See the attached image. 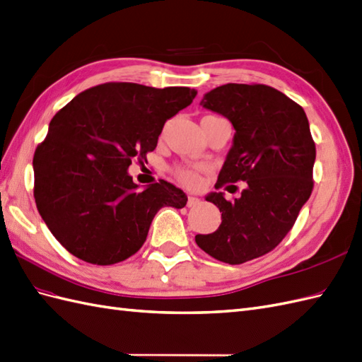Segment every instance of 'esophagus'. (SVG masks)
<instances>
[{
    "label": "esophagus",
    "instance_id": "1",
    "mask_svg": "<svg viewBox=\"0 0 362 362\" xmlns=\"http://www.w3.org/2000/svg\"><path fill=\"white\" fill-rule=\"evenodd\" d=\"M198 204H199V199L197 197L189 195V198H187V207H195Z\"/></svg>",
    "mask_w": 362,
    "mask_h": 362
}]
</instances>
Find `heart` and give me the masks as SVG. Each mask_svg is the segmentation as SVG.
Segmentation results:
<instances>
[{
	"mask_svg": "<svg viewBox=\"0 0 362 362\" xmlns=\"http://www.w3.org/2000/svg\"><path fill=\"white\" fill-rule=\"evenodd\" d=\"M173 173L176 178H178L182 184H186V186H189V187L197 186V184L199 182L198 173L193 169H189V167H176Z\"/></svg>",
	"mask_w": 362,
	"mask_h": 362,
	"instance_id": "obj_1",
	"label": "heart"
}]
</instances>
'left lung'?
I'll use <instances>...</instances> for the list:
<instances>
[{"label": "left lung", "mask_w": 362, "mask_h": 362, "mask_svg": "<svg viewBox=\"0 0 362 362\" xmlns=\"http://www.w3.org/2000/svg\"><path fill=\"white\" fill-rule=\"evenodd\" d=\"M201 105L235 129L215 187L236 181L247 186L233 201L223 192L209 193L206 201L223 221L195 241L218 261L243 264L275 249L293 227L313 189L315 143L301 105L269 86L228 83L207 92Z\"/></svg>", "instance_id": "left-lung-1"}]
</instances>
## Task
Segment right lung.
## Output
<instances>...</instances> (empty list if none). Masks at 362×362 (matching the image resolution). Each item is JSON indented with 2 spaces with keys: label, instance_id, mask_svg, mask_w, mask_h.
<instances>
[{
  "label": "right lung",
  "instance_id": "right-lung-1",
  "mask_svg": "<svg viewBox=\"0 0 362 362\" xmlns=\"http://www.w3.org/2000/svg\"><path fill=\"white\" fill-rule=\"evenodd\" d=\"M189 87L105 83L66 104L33 156L35 202L74 257L110 266L144 244L156 211L182 209L187 195L167 181L138 190L134 158L155 151L164 122L197 96Z\"/></svg>",
  "mask_w": 362,
  "mask_h": 362
}]
</instances>
